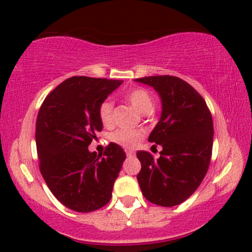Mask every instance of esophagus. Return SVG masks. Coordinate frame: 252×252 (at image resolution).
<instances>
[{
  "instance_id": "esophagus-1",
  "label": "esophagus",
  "mask_w": 252,
  "mask_h": 252,
  "mask_svg": "<svg viewBox=\"0 0 252 252\" xmlns=\"http://www.w3.org/2000/svg\"><path fill=\"white\" fill-rule=\"evenodd\" d=\"M126 156H134L135 155V152L132 149H126Z\"/></svg>"
}]
</instances>
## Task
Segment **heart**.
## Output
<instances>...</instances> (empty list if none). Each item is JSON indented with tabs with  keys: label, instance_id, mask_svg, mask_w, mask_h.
Segmentation results:
<instances>
[{
	"label": "heart",
	"instance_id": "1",
	"mask_svg": "<svg viewBox=\"0 0 252 252\" xmlns=\"http://www.w3.org/2000/svg\"><path fill=\"white\" fill-rule=\"evenodd\" d=\"M124 97L141 114H149L154 109V98L146 89H132L126 92ZM112 110H114V105L109 99L103 100L98 106V117L104 126H110L112 124V121H114ZM141 138H142V132L140 130L118 129L110 135V141L123 148H130L135 146Z\"/></svg>",
	"mask_w": 252,
	"mask_h": 252
}]
</instances>
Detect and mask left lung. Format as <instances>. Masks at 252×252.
Segmentation results:
<instances>
[{"instance_id": "obj_1", "label": "left lung", "mask_w": 252, "mask_h": 252, "mask_svg": "<svg viewBox=\"0 0 252 252\" xmlns=\"http://www.w3.org/2000/svg\"><path fill=\"white\" fill-rule=\"evenodd\" d=\"M153 86L162 114L150 142L160 144V158L136 153L141 162L137 181L147 200L158 206L181 204L195 192L209 169L213 146L212 115L205 99L181 78L152 76L135 79Z\"/></svg>"}]
</instances>
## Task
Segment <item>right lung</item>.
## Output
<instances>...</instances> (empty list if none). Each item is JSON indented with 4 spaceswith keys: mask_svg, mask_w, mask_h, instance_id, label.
I'll return each mask as SVG.
<instances>
[{
    "mask_svg": "<svg viewBox=\"0 0 252 252\" xmlns=\"http://www.w3.org/2000/svg\"><path fill=\"white\" fill-rule=\"evenodd\" d=\"M122 80L71 77L45 98L36 118L41 175L53 195L76 212H92L111 199L126 153L116 143L103 154L88 147L103 129L98 106Z\"/></svg>",
    "mask_w": 252,
    "mask_h": 252,
    "instance_id": "1",
    "label": "right lung"
}]
</instances>
